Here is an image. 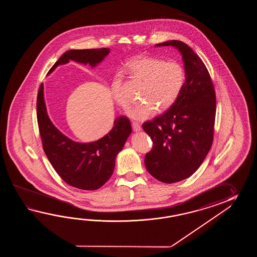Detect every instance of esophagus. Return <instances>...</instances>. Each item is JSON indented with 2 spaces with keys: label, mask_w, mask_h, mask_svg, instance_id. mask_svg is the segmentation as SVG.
Masks as SVG:
<instances>
[{
  "label": "esophagus",
  "mask_w": 257,
  "mask_h": 257,
  "mask_svg": "<svg viewBox=\"0 0 257 257\" xmlns=\"http://www.w3.org/2000/svg\"><path fill=\"white\" fill-rule=\"evenodd\" d=\"M132 128L134 131H140L142 130V126L138 122H132Z\"/></svg>",
  "instance_id": "34e87169"
}]
</instances>
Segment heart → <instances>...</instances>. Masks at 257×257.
Returning a JSON list of instances; mask_svg holds the SVG:
<instances>
[{"label": "heart", "instance_id": "obj_1", "mask_svg": "<svg viewBox=\"0 0 257 257\" xmlns=\"http://www.w3.org/2000/svg\"><path fill=\"white\" fill-rule=\"evenodd\" d=\"M133 74L144 82L141 91V102L133 104L126 115L134 120L152 117L160 110L169 109L180 95L186 82V70L177 60L140 56L127 63ZM111 93L115 103L126 107L128 99L123 92L120 75H115L111 84Z\"/></svg>", "mask_w": 257, "mask_h": 257}]
</instances>
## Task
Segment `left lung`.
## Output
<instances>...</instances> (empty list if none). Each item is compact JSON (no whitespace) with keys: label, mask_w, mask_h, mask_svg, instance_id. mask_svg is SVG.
<instances>
[{"label":"left lung","mask_w":257,"mask_h":257,"mask_svg":"<svg viewBox=\"0 0 257 257\" xmlns=\"http://www.w3.org/2000/svg\"><path fill=\"white\" fill-rule=\"evenodd\" d=\"M162 46L178 49L186 82L174 105L142 127L153 142L145 155L148 172L157 180L172 184L191 176L211 148L216 94L206 66L189 46L179 40L155 45Z\"/></svg>","instance_id":"left-lung-1"}]
</instances>
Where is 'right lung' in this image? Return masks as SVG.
I'll return each instance as SVG.
<instances>
[{
  "mask_svg": "<svg viewBox=\"0 0 257 257\" xmlns=\"http://www.w3.org/2000/svg\"><path fill=\"white\" fill-rule=\"evenodd\" d=\"M109 49H71L66 51L49 70L70 60L94 68L109 54ZM37 116L43 150L58 175L70 186L82 190H96L106 183L115 169L116 155L131 135L130 120L116 117L111 131L97 141L73 142L61 133L50 120L44 99L43 83L39 87Z\"/></svg>",
  "mask_w": 257,
  "mask_h": 257,
  "instance_id": "1",
  "label": "right lung"
}]
</instances>
